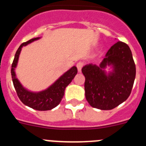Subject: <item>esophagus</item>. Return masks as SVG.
<instances>
[{"instance_id": "1", "label": "esophagus", "mask_w": 146, "mask_h": 146, "mask_svg": "<svg viewBox=\"0 0 146 146\" xmlns=\"http://www.w3.org/2000/svg\"><path fill=\"white\" fill-rule=\"evenodd\" d=\"M84 66V63L83 62H78L77 64V69H78V72H81V70H82V68Z\"/></svg>"}]
</instances>
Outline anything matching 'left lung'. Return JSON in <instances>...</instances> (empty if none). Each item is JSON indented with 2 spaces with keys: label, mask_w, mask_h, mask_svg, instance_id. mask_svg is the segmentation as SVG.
I'll use <instances>...</instances> for the list:
<instances>
[{
  "label": "left lung",
  "mask_w": 146,
  "mask_h": 146,
  "mask_svg": "<svg viewBox=\"0 0 146 146\" xmlns=\"http://www.w3.org/2000/svg\"><path fill=\"white\" fill-rule=\"evenodd\" d=\"M112 65L108 75L104 69ZM86 77V98L91 107L102 110L116 108L129 96L136 75V67L129 47L118 42L113 44L100 65L91 64L82 67Z\"/></svg>",
  "instance_id": "8db88e82"
}]
</instances>
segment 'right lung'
Listing matches in <instances>:
<instances>
[{
	"label": "right lung",
	"instance_id": "right-lung-1",
	"mask_svg": "<svg viewBox=\"0 0 146 146\" xmlns=\"http://www.w3.org/2000/svg\"><path fill=\"white\" fill-rule=\"evenodd\" d=\"M38 38H39L37 37V38L30 39L28 42L22 44L19 47L15 54L12 64H11V73L13 84L20 101L26 106L30 107L33 109L40 110V111H44V110H50L53 109L60 104L62 98L64 95L65 88L72 82V80L74 79V77L77 74V69L76 66L72 67L69 71H67L61 77H59L52 86H50L48 88L44 91L36 93L31 92V91H28L25 88H23L20 81L18 80L16 77L15 72V68L17 65L19 55L23 46H26L28 44L31 43L33 41Z\"/></svg>",
	"mask_w": 146,
	"mask_h": 146
}]
</instances>
